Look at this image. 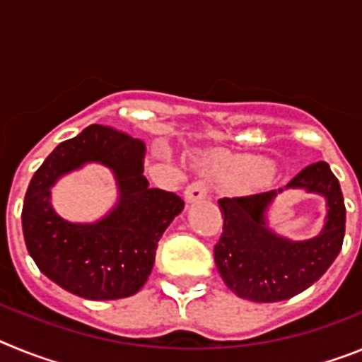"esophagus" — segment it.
Listing matches in <instances>:
<instances>
[{
	"mask_svg": "<svg viewBox=\"0 0 362 362\" xmlns=\"http://www.w3.org/2000/svg\"><path fill=\"white\" fill-rule=\"evenodd\" d=\"M206 196H209V183L204 179H197V181H194V183H190L185 188V199L188 203L204 199Z\"/></svg>",
	"mask_w": 362,
	"mask_h": 362,
	"instance_id": "34e87169",
	"label": "esophagus"
}]
</instances>
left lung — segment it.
I'll use <instances>...</instances> for the list:
<instances>
[{"instance_id":"8db88e82","label":"left lung","mask_w":362,"mask_h":362,"mask_svg":"<svg viewBox=\"0 0 362 362\" xmlns=\"http://www.w3.org/2000/svg\"><path fill=\"white\" fill-rule=\"evenodd\" d=\"M322 194L328 204L325 230L310 241L277 238L264 223V209L283 192L219 199L223 233L214 246L217 270L238 297L254 303L290 299L312 286L341 252L346 225L343 192L325 161L308 165L286 185Z\"/></svg>"}]
</instances>
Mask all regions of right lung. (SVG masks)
Listing matches in <instances>:
<instances>
[{
  "mask_svg": "<svg viewBox=\"0 0 362 362\" xmlns=\"http://www.w3.org/2000/svg\"><path fill=\"white\" fill-rule=\"evenodd\" d=\"M143 153L139 139L90 124L57 145L30 179L21 212L27 250L45 276L66 292L92 300L121 299L139 292L148 279L159 238L185 203L174 192L148 188ZM86 160L111 166L122 197L103 221L74 226L52 210L49 187Z\"/></svg>",
  "mask_w": 362,
  "mask_h": 362,
  "instance_id": "add662e5",
  "label": "right lung"
}]
</instances>
